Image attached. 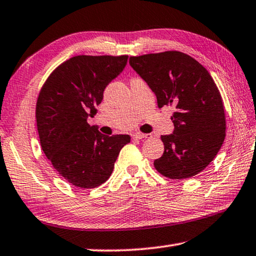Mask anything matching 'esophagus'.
Listing matches in <instances>:
<instances>
[{
  "label": "esophagus",
  "mask_w": 256,
  "mask_h": 256,
  "mask_svg": "<svg viewBox=\"0 0 256 256\" xmlns=\"http://www.w3.org/2000/svg\"><path fill=\"white\" fill-rule=\"evenodd\" d=\"M133 138H136V140H142V138H150L151 134H144V133H140V132H136L133 133Z\"/></svg>",
  "instance_id": "1"
}]
</instances>
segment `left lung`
<instances>
[{"mask_svg": "<svg viewBox=\"0 0 256 256\" xmlns=\"http://www.w3.org/2000/svg\"><path fill=\"white\" fill-rule=\"evenodd\" d=\"M130 66L154 92L158 107L176 108L174 131L162 136L164 151L154 168L172 180L196 176L214 159L226 136L222 99L210 73L176 50L132 56Z\"/></svg>", "mask_w": 256, "mask_h": 256, "instance_id": "1", "label": "left lung"}]
</instances>
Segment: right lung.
Masks as SVG:
<instances>
[{
	"label": "right lung",
	"mask_w": 256,
	"mask_h": 256,
	"mask_svg": "<svg viewBox=\"0 0 256 256\" xmlns=\"http://www.w3.org/2000/svg\"><path fill=\"white\" fill-rule=\"evenodd\" d=\"M128 56L79 55L56 68L42 86L36 105L42 149L58 174L80 188L110 178L131 138L108 136L90 126L104 90L126 66Z\"/></svg>",
	"instance_id": "obj_1"
}]
</instances>
